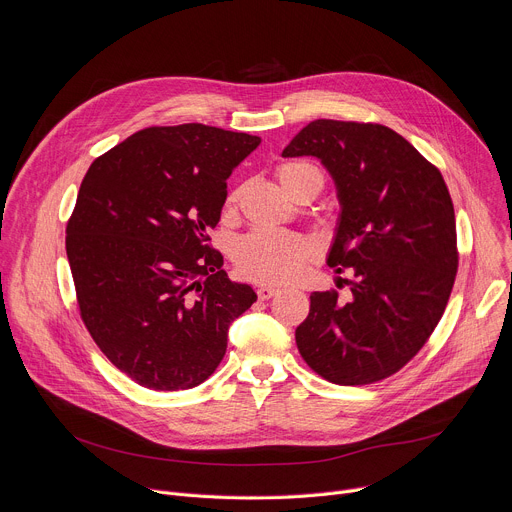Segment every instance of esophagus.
Segmentation results:
<instances>
[{"instance_id": "34e87169", "label": "esophagus", "mask_w": 512, "mask_h": 512, "mask_svg": "<svg viewBox=\"0 0 512 512\" xmlns=\"http://www.w3.org/2000/svg\"><path fill=\"white\" fill-rule=\"evenodd\" d=\"M277 291H279V287H275V285H261V287H257V296H259V300H269V298L277 296Z\"/></svg>"}]
</instances>
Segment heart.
I'll return each mask as SVG.
<instances>
[{"label":"heart","instance_id":"b5f03b06","mask_svg":"<svg viewBox=\"0 0 512 512\" xmlns=\"http://www.w3.org/2000/svg\"><path fill=\"white\" fill-rule=\"evenodd\" d=\"M275 178L281 190L291 198H300L314 184H324L320 170L300 160L281 162L275 168ZM239 194V190L229 192L227 208L237 206ZM312 257L314 249L304 237L277 231H253L239 241L235 251L239 271L261 283H287L298 279Z\"/></svg>","mask_w":512,"mask_h":512}]
</instances>
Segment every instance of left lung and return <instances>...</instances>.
<instances>
[{
	"mask_svg": "<svg viewBox=\"0 0 512 512\" xmlns=\"http://www.w3.org/2000/svg\"><path fill=\"white\" fill-rule=\"evenodd\" d=\"M316 156L342 214L328 265L352 271V302L314 291L296 330L308 367L336 385L383 381L423 348L458 271L456 214L442 172L379 123L316 119L283 150Z\"/></svg>",
	"mask_w": 512,
	"mask_h": 512,
	"instance_id": "left-lung-1",
	"label": "left lung"
}]
</instances>
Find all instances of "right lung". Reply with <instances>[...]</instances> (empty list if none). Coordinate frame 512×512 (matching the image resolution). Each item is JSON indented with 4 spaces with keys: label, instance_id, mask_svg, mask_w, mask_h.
<instances>
[{
    "label": "right lung",
    "instance_id": "right-lung-1",
    "mask_svg": "<svg viewBox=\"0 0 512 512\" xmlns=\"http://www.w3.org/2000/svg\"><path fill=\"white\" fill-rule=\"evenodd\" d=\"M261 137L202 123L145 127L99 156L66 225L81 318L115 367L154 391L206 381L235 318L257 300L233 283L214 229L227 178Z\"/></svg>",
    "mask_w": 512,
    "mask_h": 512
}]
</instances>
